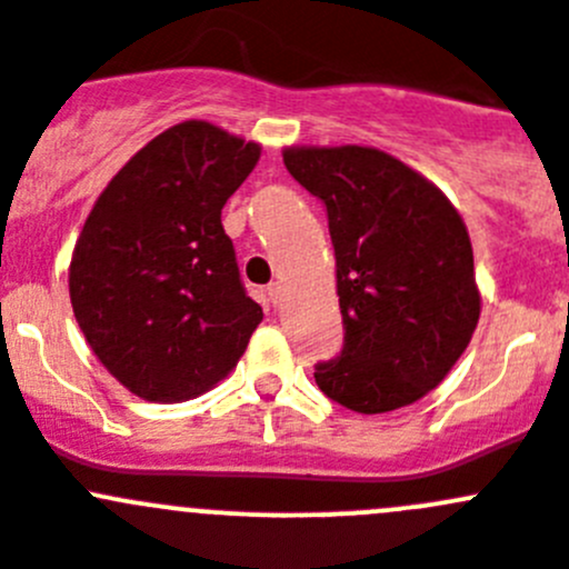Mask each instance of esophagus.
<instances>
[{
	"mask_svg": "<svg viewBox=\"0 0 569 569\" xmlns=\"http://www.w3.org/2000/svg\"><path fill=\"white\" fill-rule=\"evenodd\" d=\"M280 297H283V283H278V280H274V283H269V300L278 306Z\"/></svg>",
	"mask_w": 569,
	"mask_h": 569,
	"instance_id": "34e87169",
	"label": "esophagus"
}]
</instances>
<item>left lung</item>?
<instances>
[{"instance_id":"left-lung-1","label":"left lung","mask_w":569,"mask_h":569,"mask_svg":"<svg viewBox=\"0 0 569 569\" xmlns=\"http://www.w3.org/2000/svg\"><path fill=\"white\" fill-rule=\"evenodd\" d=\"M283 162L328 210L342 357L317 385L362 416L416 405L455 368L480 320L471 238L438 184L368 146H291Z\"/></svg>"}]
</instances>
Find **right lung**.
<instances>
[{
    "instance_id": "1",
    "label": "right lung",
    "mask_w": 569,
    "mask_h": 569,
    "mask_svg": "<svg viewBox=\"0 0 569 569\" xmlns=\"http://www.w3.org/2000/svg\"><path fill=\"white\" fill-rule=\"evenodd\" d=\"M258 159V142L207 120L171 126L111 177L78 236V326L100 365L146 401L212 390L263 320L221 227V207Z\"/></svg>"
}]
</instances>
